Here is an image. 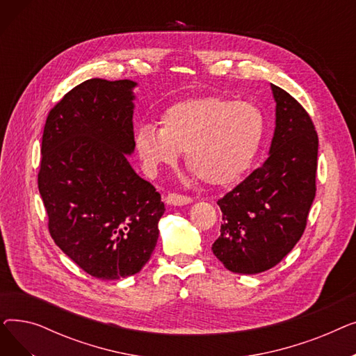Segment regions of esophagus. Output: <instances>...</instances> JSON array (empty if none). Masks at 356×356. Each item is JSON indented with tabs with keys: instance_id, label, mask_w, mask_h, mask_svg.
<instances>
[{
	"instance_id": "34e87169",
	"label": "esophagus",
	"mask_w": 356,
	"mask_h": 356,
	"mask_svg": "<svg viewBox=\"0 0 356 356\" xmlns=\"http://www.w3.org/2000/svg\"><path fill=\"white\" fill-rule=\"evenodd\" d=\"M192 200H193V199H192L191 196H188V195H180V193H176V192L168 193L167 197H165V202H167L168 204H175V207H183V204H188V203H191Z\"/></svg>"
}]
</instances>
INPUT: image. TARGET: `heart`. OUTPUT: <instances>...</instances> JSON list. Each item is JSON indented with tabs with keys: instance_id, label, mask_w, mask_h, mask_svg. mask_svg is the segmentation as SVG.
<instances>
[{
	"instance_id": "1",
	"label": "heart",
	"mask_w": 356,
	"mask_h": 356,
	"mask_svg": "<svg viewBox=\"0 0 356 356\" xmlns=\"http://www.w3.org/2000/svg\"><path fill=\"white\" fill-rule=\"evenodd\" d=\"M264 131V115L254 104L203 97L168 106L159 129L141 125L136 148L148 170L173 165L184 153L186 167L197 180L225 186L248 170Z\"/></svg>"
}]
</instances>
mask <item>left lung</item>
Returning <instances> with one entry per match:
<instances>
[{
    "label": "left lung",
    "instance_id": "left-lung-1",
    "mask_svg": "<svg viewBox=\"0 0 356 356\" xmlns=\"http://www.w3.org/2000/svg\"><path fill=\"white\" fill-rule=\"evenodd\" d=\"M271 89L277 106L270 157L218 200L222 223L212 251L239 274L267 271L294 248L316 195L314 124L289 92Z\"/></svg>",
    "mask_w": 356,
    "mask_h": 356
}]
</instances>
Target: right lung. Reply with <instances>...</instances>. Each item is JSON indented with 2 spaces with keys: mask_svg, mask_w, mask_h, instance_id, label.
<instances>
[{
  "mask_svg": "<svg viewBox=\"0 0 356 356\" xmlns=\"http://www.w3.org/2000/svg\"><path fill=\"white\" fill-rule=\"evenodd\" d=\"M133 81L88 79L47 115L39 192L53 241L99 280L137 274L152 257L164 203L127 160L134 152Z\"/></svg>",
  "mask_w": 356,
  "mask_h": 356,
  "instance_id": "obj_1",
  "label": "right lung"
}]
</instances>
